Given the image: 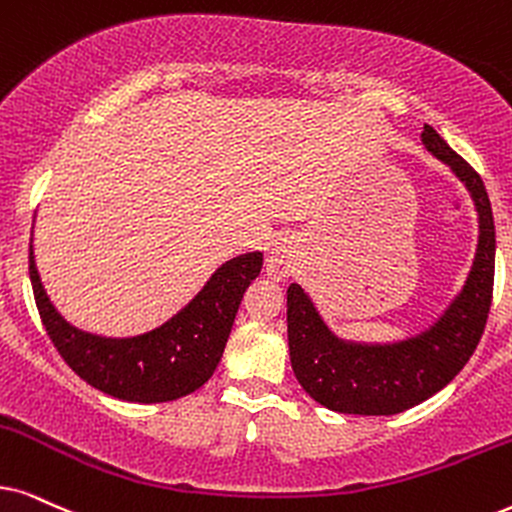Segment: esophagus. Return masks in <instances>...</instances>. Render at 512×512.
<instances>
[{
	"label": "esophagus",
	"instance_id": "1",
	"mask_svg": "<svg viewBox=\"0 0 512 512\" xmlns=\"http://www.w3.org/2000/svg\"><path fill=\"white\" fill-rule=\"evenodd\" d=\"M295 269V250L290 248V243L281 241L271 245L269 255H267V274L271 278H286L293 274Z\"/></svg>",
	"mask_w": 512,
	"mask_h": 512
}]
</instances>
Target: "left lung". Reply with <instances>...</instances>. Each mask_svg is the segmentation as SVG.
Masks as SVG:
<instances>
[{
    "label": "left lung",
    "mask_w": 512,
    "mask_h": 512,
    "mask_svg": "<svg viewBox=\"0 0 512 512\" xmlns=\"http://www.w3.org/2000/svg\"><path fill=\"white\" fill-rule=\"evenodd\" d=\"M423 144L454 170L475 200L480 241L465 286L435 326L394 345L340 340L316 312L309 295L290 283V364L304 392L326 409L357 416H394L430 399L461 373L477 349L494 293L496 231L484 181L430 125Z\"/></svg>",
    "instance_id": "obj_1"
}]
</instances>
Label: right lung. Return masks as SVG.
Listing matches in <instances>:
<instances>
[{
	"mask_svg": "<svg viewBox=\"0 0 512 512\" xmlns=\"http://www.w3.org/2000/svg\"><path fill=\"white\" fill-rule=\"evenodd\" d=\"M262 269V252L222 264L170 321L137 338H103L70 326L44 290L30 238V281L40 319L63 361L84 383L115 399L158 404L196 392L222 359L245 288Z\"/></svg>",
	"mask_w": 512,
	"mask_h": 512,
	"instance_id": "1",
	"label": "right lung"
}]
</instances>
